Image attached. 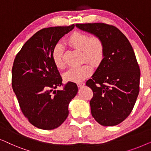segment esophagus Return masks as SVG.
<instances>
[{
	"label": "esophagus",
	"mask_w": 151,
	"mask_h": 151,
	"mask_svg": "<svg viewBox=\"0 0 151 151\" xmlns=\"http://www.w3.org/2000/svg\"><path fill=\"white\" fill-rule=\"evenodd\" d=\"M76 85H77V86L78 87V88H81V87H83L85 86V83L83 82H79V83H76Z\"/></svg>",
	"instance_id": "34e87169"
}]
</instances>
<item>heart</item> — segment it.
<instances>
[{"instance_id":"b5f03b06","label":"heart","mask_w":151,"mask_h":151,"mask_svg":"<svg viewBox=\"0 0 151 151\" xmlns=\"http://www.w3.org/2000/svg\"><path fill=\"white\" fill-rule=\"evenodd\" d=\"M67 43L75 49L81 51V61L88 62L93 67L97 68L105 58V44L103 40L97 35L90 36L88 33L74 31L67 38ZM62 46L57 44L52 50V59L57 68L61 69L65 66L63 59ZM88 63L79 66L70 68L63 75L67 81L79 83L91 75L92 68Z\"/></svg>"}]
</instances>
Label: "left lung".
I'll list each match as a JSON object with an SVG mask.
<instances>
[{
  "instance_id": "left-lung-1",
  "label": "left lung",
  "mask_w": 151,
  "mask_h": 151,
  "mask_svg": "<svg viewBox=\"0 0 151 151\" xmlns=\"http://www.w3.org/2000/svg\"><path fill=\"white\" fill-rule=\"evenodd\" d=\"M94 34L105 44V58L86 86L92 89L91 113L103 126H115L126 119L139 92L140 70L132 46L113 25L105 23L76 24Z\"/></svg>"
}]
</instances>
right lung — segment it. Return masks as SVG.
<instances>
[{
    "mask_svg": "<svg viewBox=\"0 0 151 151\" xmlns=\"http://www.w3.org/2000/svg\"><path fill=\"white\" fill-rule=\"evenodd\" d=\"M75 24L44 28L25 42L15 57L12 84L22 114L37 128L51 130L68 116V105L78 92L76 84L62 78L52 59V50ZM63 86L62 91H55Z\"/></svg>",
    "mask_w": 151,
    "mask_h": 151,
    "instance_id": "add662e5",
    "label": "right lung"
}]
</instances>
